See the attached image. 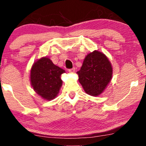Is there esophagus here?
Listing matches in <instances>:
<instances>
[{"label":"esophagus","instance_id":"obj_1","mask_svg":"<svg viewBox=\"0 0 146 146\" xmlns=\"http://www.w3.org/2000/svg\"><path fill=\"white\" fill-rule=\"evenodd\" d=\"M68 71H69L70 73H75V68H70V69H68Z\"/></svg>","mask_w":146,"mask_h":146}]
</instances>
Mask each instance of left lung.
<instances>
[{
  "instance_id": "8db88e82",
  "label": "left lung",
  "mask_w": 146,
  "mask_h": 146,
  "mask_svg": "<svg viewBox=\"0 0 146 146\" xmlns=\"http://www.w3.org/2000/svg\"><path fill=\"white\" fill-rule=\"evenodd\" d=\"M77 73L79 82L87 94L98 96L110 82L113 68L104 53L94 51L86 56L82 66Z\"/></svg>"
}]
</instances>
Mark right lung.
<instances>
[{"label":"right lung","instance_id":"1","mask_svg":"<svg viewBox=\"0 0 146 146\" xmlns=\"http://www.w3.org/2000/svg\"><path fill=\"white\" fill-rule=\"evenodd\" d=\"M64 70L56 66L48 58L33 64L31 70V83L33 89L44 100L54 99L59 93L62 81L60 76Z\"/></svg>","mask_w":146,"mask_h":146}]
</instances>
